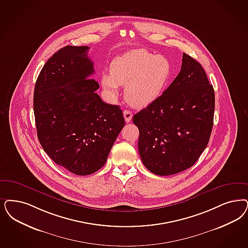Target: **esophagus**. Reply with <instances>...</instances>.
<instances>
[{
  "instance_id": "34e87169",
  "label": "esophagus",
  "mask_w": 248,
  "mask_h": 248,
  "mask_svg": "<svg viewBox=\"0 0 248 248\" xmlns=\"http://www.w3.org/2000/svg\"><path fill=\"white\" fill-rule=\"evenodd\" d=\"M124 120H125V122H126V123H129V122L132 120L133 114H132V112L128 111V110H124Z\"/></svg>"
}]
</instances>
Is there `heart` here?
Here are the masks:
<instances>
[{
  "label": "heart",
  "instance_id": "heart-1",
  "mask_svg": "<svg viewBox=\"0 0 248 248\" xmlns=\"http://www.w3.org/2000/svg\"><path fill=\"white\" fill-rule=\"evenodd\" d=\"M169 60L160 55L136 49L115 58L110 75L102 77V85L111 95L118 86H125V98L135 107H145L162 93L170 77Z\"/></svg>",
  "mask_w": 248,
  "mask_h": 248
}]
</instances>
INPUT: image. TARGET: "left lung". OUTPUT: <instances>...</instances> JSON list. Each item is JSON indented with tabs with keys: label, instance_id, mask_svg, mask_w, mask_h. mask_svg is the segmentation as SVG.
Instances as JSON below:
<instances>
[{
	"label": "left lung",
	"instance_id": "obj_1",
	"mask_svg": "<svg viewBox=\"0 0 248 248\" xmlns=\"http://www.w3.org/2000/svg\"><path fill=\"white\" fill-rule=\"evenodd\" d=\"M214 105V87L204 69L183 53L179 75L154 103L133 117L145 168L169 176L192 167L209 143Z\"/></svg>",
	"mask_w": 248,
	"mask_h": 248
}]
</instances>
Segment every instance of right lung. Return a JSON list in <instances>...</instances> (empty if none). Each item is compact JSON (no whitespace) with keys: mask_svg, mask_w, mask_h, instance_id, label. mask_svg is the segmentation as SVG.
Wrapping results in <instances>:
<instances>
[{"mask_svg":"<svg viewBox=\"0 0 248 248\" xmlns=\"http://www.w3.org/2000/svg\"><path fill=\"white\" fill-rule=\"evenodd\" d=\"M89 48H60L46 62L34 86L38 140L54 162L78 176L103 168L124 126L119 106L96 93L100 85L91 78L95 70Z\"/></svg>","mask_w":248,"mask_h":248,"instance_id":"add662e5","label":"right lung"}]
</instances>
